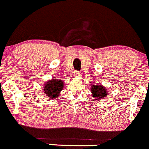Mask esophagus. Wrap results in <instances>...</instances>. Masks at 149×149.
Masks as SVG:
<instances>
[{
  "label": "esophagus",
  "instance_id": "1",
  "mask_svg": "<svg viewBox=\"0 0 149 149\" xmlns=\"http://www.w3.org/2000/svg\"><path fill=\"white\" fill-rule=\"evenodd\" d=\"M74 75L75 77H79L80 76V72H79V71H74Z\"/></svg>",
  "mask_w": 149,
  "mask_h": 149
}]
</instances>
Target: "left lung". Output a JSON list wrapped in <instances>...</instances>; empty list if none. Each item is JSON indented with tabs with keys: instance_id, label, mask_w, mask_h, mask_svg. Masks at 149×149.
<instances>
[{
	"instance_id": "1",
	"label": "left lung",
	"mask_w": 149,
	"mask_h": 149,
	"mask_svg": "<svg viewBox=\"0 0 149 149\" xmlns=\"http://www.w3.org/2000/svg\"><path fill=\"white\" fill-rule=\"evenodd\" d=\"M91 92L93 97L98 100L104 99L108 95L106 89L103 86L101 85L100 84H98V85L95 84V85L92 86Z\"/></svg>"
}]
</instances>
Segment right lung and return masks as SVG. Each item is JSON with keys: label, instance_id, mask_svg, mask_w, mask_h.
<instances>
[{"label": "right lung", "instance_id": "obj_1", "mask_svg": "<svg viewBox=\"0 0 149 149\" xmlns=\"http://www.w3.org/2000/svg\"><path fill=\"white\" fill-rule=\"evenodd\" d=\"M64 82L58 79H52L44 85V91L51 99H55L59 96V93L63 90Z\"/></svg>", "mask_w": 149, "mask_h": 149}]
</instances>
